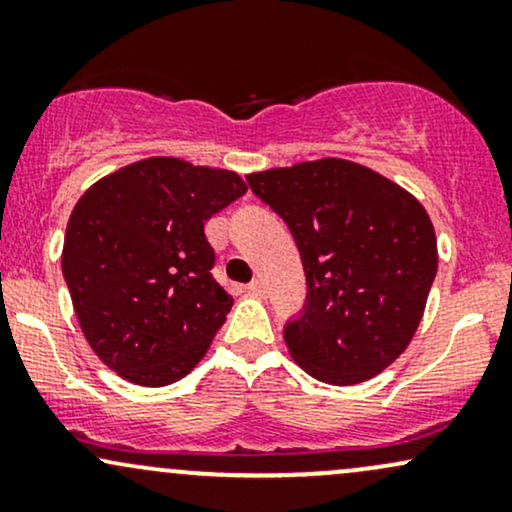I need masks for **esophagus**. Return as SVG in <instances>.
Instances as JSON below:
<instances>
[{
	"label": "esophagus",
	"instance_id": "34e87169",
	"mask_svg": "<svg viewBox=\"0 0 512 512\" xmlns=\"http://www.w3.org/2000/svg\"><path fill=\"white\" fill-rule=\"evenodd\" d=\"M248 291L252 293V296H257V298L267 296V286H264L262 279H252L250 284H248Z\"/></svg>",
	"mask_w": 512,
	"mask_h": 512
}]
</instances>
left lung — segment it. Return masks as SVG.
Instances as JSON below:
<instances>
[{"instance_id": "1", "label": "left lung", "mask_w": 512, "mask_h": 512, "mask_svg": "<svg viewBox=\"0 0 512 512\" xmlns=\"http://www.w3.org/2000/svg\"><path fill=\"white\" fill-rule=\"evenodd\" d=\"M303 260V313L284 339L305 373L356 385L407 349L438 269L436 231L407 190L344 158L248 175Z\"/></svg>"}]
</instances>
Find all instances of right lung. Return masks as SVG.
Returning <instances> with one entry per match:
<instances>
[{
    "label": "right lung",
    "mask_w": 512,
    "mask_h": 512,
    "mask_svg": "<svg viewBox=\"0 0 512 512\" xmlns=\"http://www.w3.org/2000/svg\"><path fill=\"white\" fill-rule=\"evenodd\" d=\"M248 192L238 173L154 156L105 175L69 216L62 274L86 342L144 387L207 354L233 298L211 276L204 223Z\"/></svg>",
    "instance_id": "add662e5"
}]
</instances>
